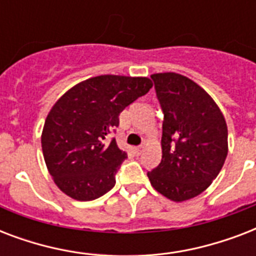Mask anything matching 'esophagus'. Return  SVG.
I'll return each instance as SVG.
<instances>
[{"instance_id": "1", "label": "esophagus", "mask_w": 256, "mask_h": 256, "mask_svg": "<svg viewBox=\"0 0 256 256\" xmlns=\"http://www.w3.org/2000/svg\"><path fill=\"white\" fill-rule=\"evenodd\" d=\"M142 150H144V146H136V148H134V152H136V156H140Z\"/></svg>"}]
</instances>
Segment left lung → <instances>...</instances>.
Here are the masks:
<instances>
[{"label":"left lung","instance_id":"1","mask_svg":"<svg viewBox=\"0 0 256 256\" xmlns=\"http://www.w3.org/2000/svg\"><path fill=\"white\" fill-rule=\"evenodd\" d=\"M164 112L162 160L148 176L166 198L182 202L199 195L222 170L227 156V124L214 100L176 73L152 74Z\"/></svg>","mask_w":256,"mask_h":256}]
</instances>
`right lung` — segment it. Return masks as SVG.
I'll list each match as a JSON object with an SVG mask.
<instances>
[{
    "instance_id": "add662e5",
    "label": "right lung",
    "mask_w": 256,
    "mask_h": 256,
    "mask_svg": "<svg viewBox=\"0 0 256 256\" xmlns=\"http://www.w3.org/2000/svg\"><path fill=\"white\" fill-rule=\"evenodd\" d=\"M152 88L146 77L88 78L56 102L42 132V152L54 182L77 200H92L110 191L128 154L110 134L120 114Z\"/></svg>"
}]
</instances>
